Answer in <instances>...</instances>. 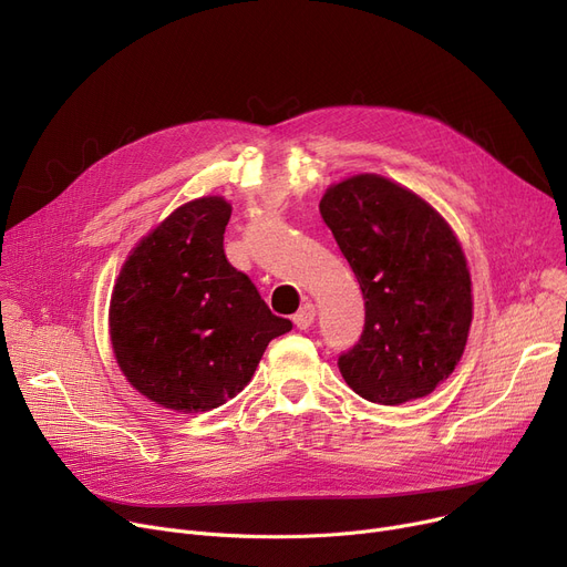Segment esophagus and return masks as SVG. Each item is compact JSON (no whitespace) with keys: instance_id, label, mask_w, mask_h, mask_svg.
<instances>
[{"instance_id":"obj_1","label":"esophagus","mask_w":567,"mask_h":567,"mask_svg":"<svg viewBox=\"0 0 567 567\" xmlns=\"http://www.w3.org/2000/svg\"><path fill=\"white\" fill-rule=\"evenodd\" d=\"M315 315H317L315 306L312 303H303V308L293 315V323L299 326V329H308V326H312V321H315Z\"/></svg>"}]
</instances>
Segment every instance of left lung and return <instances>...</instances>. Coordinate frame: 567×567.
<instances>
[{"instance_id": "8db88e82", "label": "left lung", "mask_w": 567, "mask_h": 567, "mask_svg": "<svg viewBox=\"0 0 567 567\" xmlns=\"http://www.w3.org/2000/svg\"><path fill=\"white\" fill-rule=\"evenodd\" d=\"M319 214L365 299L361 340L338 359L347 385L391 406L430 395L460 363L473 317L457 236L425 199L379 174L331 186Z\"/></svg>"}]
</instances>
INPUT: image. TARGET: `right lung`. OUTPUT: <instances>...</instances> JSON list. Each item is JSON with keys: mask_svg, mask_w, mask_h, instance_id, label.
Listing matches in <instances>:
<instances>
[{"mask_svg": "<svg viewBox=\"0 0 567 567\" xmlns=\"http://www.w3.org/2000/svg\"><path fill=\"white\" fill-rule=\"evenodd\" d=\"M231 206L199 197L178 206L133 248L110 303L116 363L152 402L197 413L252 379L264 349L291 331L252 280L227 261Z\"/></svg>", "mask_w": 567, "mask_h": 567, "instance_id": "right-lung-1", "label": "right lung"}]
</instances>
